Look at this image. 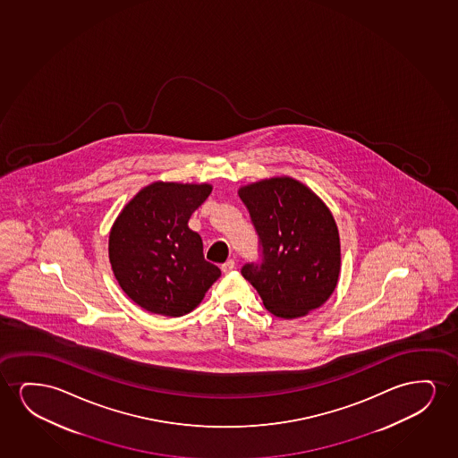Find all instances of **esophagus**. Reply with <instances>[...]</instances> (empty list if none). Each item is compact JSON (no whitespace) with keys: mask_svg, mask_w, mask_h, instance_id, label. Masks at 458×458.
Returning a JSON list of instances; mask_svg holds the SVG:
<instances>
[{"mask_svg":"<svg viewBox=\"0 0 458 458\" xmlns=\"http://www.w3.org/2000/svg\"><path fill=\"white\" fill-rule=\"evenodd\" d=\"M220 269H222V272H225V274L232 272L234 269V261L233 259H226L225 263L220 266Z\"/></svg>","mask_w":458,"mask_h":458,"instance_id":"1","label":"esophagus"}]
</instances>
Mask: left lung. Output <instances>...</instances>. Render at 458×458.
<instances>
[{
	"instance_id": "8db88e82",
	"label": "left lung",
	"mask_w": 458,
	"mask_h": 458,
	"mask_svg": "<svg viewBox=\"0 0 458 458\" xmlns=\"http://www.w3.org/2000/svg\"><path fill=\"white\" fill-rule=\"evenodd\" d=\"M258 234L259 259L241 274L267 311L294 319L332 295L341 267L339 234L319 197L293 178H270L239 191Z\"/></svg>"
}]
</instances>
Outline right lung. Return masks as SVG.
Here are the masks:
<instances>
[{
  "label": "right lung",
  "instance_id": "right-lung-1",
  "mask_svg": "<svg viewBox=\"0 0 458 458\" xmlns=\"http://www.w3.org/2000/svg\"><path fill=\"white\" fill-rule=\"evenodd\" d=\"M209 194V184L155 182L120 213L109 236V259L120 288L139 307L180 318L219 278V267L205 261L200 236L188 226Z\"/></svg>",
  "mask_w": 458,
  "mask_h": 458
}]
</instances>
